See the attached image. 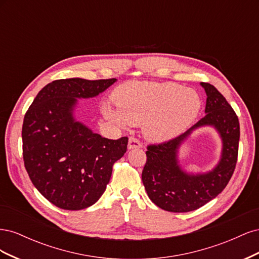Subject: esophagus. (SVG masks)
<instances>
[{
    "mask_svg": "<svg viewBox=\"0 0 259 259\" xmlns=\"http://www.w3.org/2000/svg\"><path fill=\"white\" fill-rule=\"evenodd\" d=\"M142 147H143L142 143H140L139 140H137L136 138L131 137L128 139V145H127L128 150H132V149H138V148H142Z\"/></svg>",
    "mask_w": 259,
    "mask_h": 259,
    "instance_id": "1",
    "label": "esophagus"
}]
</instances>
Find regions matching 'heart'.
Here are the masks:
<instances>
[{"instance_id": "1", "label": "heart", "mask_w": 259, "mask_h": 259, "mask_svg": "<svg viewBox=\"0 0 259 259\" xmlns=\"http://www.w3.org/2000/svg\"><path fill=\"white\" fill-rule=\"evenodd\" d=\"M117 110L104 105V114L122 127L143 124L147 139L168 142L182 135L197 119L202 100L197 91L175 83L128 82L113 93Z\"/></svg>"}]
</instances>
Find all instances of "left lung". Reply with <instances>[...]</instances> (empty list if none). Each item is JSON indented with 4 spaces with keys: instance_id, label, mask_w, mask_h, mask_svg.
Listing matches in <instances>:
<instances>
[{
    "instance_id": "left-lung-1",
    "label": "left lung",
    "mask_w": 259,
    "mask_h": 259,
    "mask_svg": "<svg viewBox=\"0 0 259 259\" xmlns=\"http://www.w3.org/2000/svg\"><path fill=\"white\" fill-rule=\"evenodd\" d=\"M206 93L205 116L183 135L161 145L148 147L143 170V184L149 199L160 208L173 213H187L215 199L229 183L236 168L240 139L239 119L228 101L215 86L200 83ZM211 127L222 142L221 156L206 172L187 171L180 162V148L193 133Z\"/></svg>"
}]
</instances>
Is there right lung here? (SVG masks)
Returning a JSON list of instances; mask_svg holds the SVG:
<instances>
[{
  "mask_svg": "<svg viewBox=\"0 0 259 259\" xmlns=\"http://www.w3.org/2000/svg\"><path fill=\"white\" fill-rule=\"evenodd\" d=\"M116 79L56 80L38 92L22 124V152L34 187L54 205L79 210L105 192L113 163L127 149V137H101L76 119L79 99L98 96Z\"/></svg>",
  "mask_w": 259,
  "mask_h": 259,
  "instance_id": "obj_1",
  "label": "right lung"
}]
</instances>
